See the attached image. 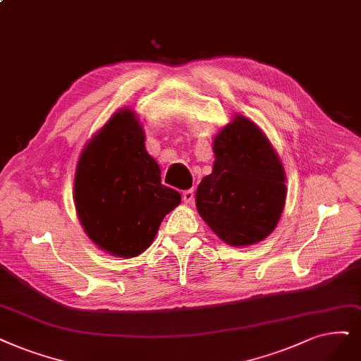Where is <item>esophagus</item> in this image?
<instances>
[{"instance_id":"esophagus-1","label":"esophagus","mask_w":361,"mask_h":361,"mask_svg":"<svg viewBox=\"0 0 361 361\" xmlns=\"http://www.w3.org/2000/svg\"><path fill=\"white\" fill-rule=\"evenodd\" d=\"M183 201H184V204H193V201H195V192L190 189V190H185L184 193H183Z\"/></svg>"}]
</instances>
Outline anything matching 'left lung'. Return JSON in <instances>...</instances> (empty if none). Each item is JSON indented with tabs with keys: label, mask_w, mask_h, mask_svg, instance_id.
<instances>
[{
	"label": "left lung",
	"mask_w": 361,
	"mask_h": 361,
	"mask_svg": "<svg viewBox=\"0 0 361 361\" xmlns=\"http://www.w3.org/2000/svg\"><path fill=\"white\" fill-rule=\"evenodd\" d=\"M212 172L199 183V216L221 241L248 247L268 238L286 205V169L252 120L235 114L212 140Z\"/></svg>",
	"instance_id": "left-lung-1"
}]
</instances>
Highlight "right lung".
I'll return each mask as SVG.
<instances>
[{
	"label": "right lung",
	"instance_id": "obj_1",
	"mask_svg": "<svg viewBox=\"0 0 361 361\" xmlns=\"http://www.w3.org/2000/svg\"><path fill=\"white\" fill-rule=\"evenodd\" d=\"M142 123L132 109L117 110L78 157L74 205L90 241L116 257L149 248L181 196L160 183V168L145 150Z\"/></svg>",
	"mask_w": 361,
	"mask_h": 361
}]
</instances>
